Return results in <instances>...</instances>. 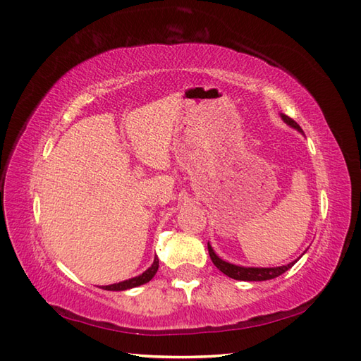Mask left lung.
Segmentation results:
<instances>
[{"label":"left lung","mask_w":361,"mask_h":361,"mask_svg":"<svg viewBox=\"0 0 361 361\" xmlns=\"http://www.w3.org/2000/svg\"><path fill=\"white\" fill-rule=\"evenodd\" d=\"M281 118H282L283 122H286L287 126L293 127L295 130H298V132L304 133L302 128L299 127L293 119L288 118L287 114L281 113ZM208 251H209V256H211L212 264L216 265L221 273L226 274L228 278H233V279H235V281H268V279H274V278H278V276H281L282 273H286L287 270H290V268L293 267V265L298 262V259H299V257H298L296 260H293V262H290V264H287V265H282V267L256 268V267H240V265H234V264L226 262V260H224V259H220V257L216 255V252H214V250H212V247L209 245V242H208ZM304 252H305V251H304Z\"/></svg>","instance_id":"left-lung-1"}]
</instances>
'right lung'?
<instances>
[{"mask_svg": "<svg viewBox=\"0 0 361 361\" xmlns=\"http://www.w3.org/2000/svg\"><path fill=\"white\" fill-rule=\"evenodd\" d=\"M158 267H159V260H158V257H155V259H153L152 267H149L142 274L136 276V278H132V279L118 282V283H111V286H102V288L110 290V291H122V290L140 287V286H142V283L149 282L153 278V276H155V273L158 271Z\"/></svg>", "mask_w": 361, "mask_h": 361, "instance_id": "add662e5", "label": "right lung"}]
</instances>
